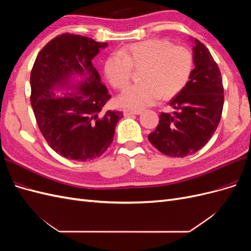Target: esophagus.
<instances>
[{
	"label": "esophagus",
	"mask_w": 251,
	"mask_h": 251,
	"mask_svg": "<svg viewBox=\"0 0 251 251\" xmlns=\"http://www.w3.org/2000/svg\"><path fill=\"white\" fill-rule=\"evenodd\" d=\"M141 111H134V110H124V115L125 116H131V115H139Z\"/></svg>",
	"instance_id": "1"
}]
</instances>
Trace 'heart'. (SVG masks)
I'll return each instance as SVG.
<instances>
[{"instance_id": "1", "label": "heart", "mask_w": 251, "mask_h": 251, "mask_svg": "<svg viewBox=\"0 0 251 251\" xmlns=\"http://www.w3.org/2000/svg\"><path fill=\"white\" fill-rule=\"evenodd\" d=\"M134 70H140L139 85L126 89L118 103L131 110H142L161 98H171L183 90L194 69V56L188 48L162 39L127 45L110 55L104 74L111 85L125 89Z\"/></svg>"}]
</instances>
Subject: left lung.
Segmentation results:
<instances>
[{
    "instance_id": "1",
    "label": "left lung",
    "mask_w": 251,
    "mask_h": 251,
    "mask_svg": "<svg viewBox=\"0 0 251 251\" xmlns=\"http://www.w3.org/2000/svg\"><path fill=\"white\" fill-rule=\"evenodd\" d=\"M195 68L183 90L169 102L173 114L161 113L149 140L162 154L183 158L208 142L221 120L224 88L221 72L209 50L195 40Z\"/></svg>"
}]
</instances>
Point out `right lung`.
Here are the masks:
<instances>
[{"label": "right lung", "instance_id": "1", "mask_svg": "<svg viewBox=\"0 0 251 251\" xmlns=\"http://www.w3.org/2000/svg\"><path fill=\"white\" fill-rule=\"evenodd\" d=\"M107 46L91 37L63 33L44 46L32 67L30 101L37 126L49 147L70 160L85 162L100 157L124 116L119 111L101 113L111 95L92 59ZM73 74L84 77L78 94L58 99L50 92Z\"/></svg>", "mask_w": 251, "mask_h": 251}]
</instances>
